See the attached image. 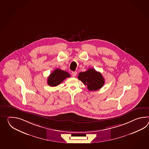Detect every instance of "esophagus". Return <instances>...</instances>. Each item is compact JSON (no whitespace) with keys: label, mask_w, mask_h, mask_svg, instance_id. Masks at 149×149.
Returning a JSON list of instances; mask_svg holds the SVG:
<instances>
[{"label":"esophagus","mask_w":149,"mask_h":149,"mask_svg":"<svg viewBox=\"0 0 149 149\" xmlns=\"http://www.w3.org/2000/svg\"><path fill=\"white\" fill-rule=\"evenodd\" d=\"M76 74H77V72H73L72 73V76H73V77H75L76 75Z\"/></svg>","instance_id":"34e87169"}]
</instances>
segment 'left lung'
<instances>
[{"instance_id":"8db88e82","label":"left lung","mask_w":149,"mask_h":149,"mask_svg":"<svg viewBox=\"0 0 149 149\" xmlns=\"http://www.w3.org/2000/svg\"><path fill=\"white\" fill-rule=\"evenodd\" d=\"M78 79L86 86L89 91L100 89L105 83L102 74L93 68H89L84 72L79 73Z\"/></svg>"}]
</instances>
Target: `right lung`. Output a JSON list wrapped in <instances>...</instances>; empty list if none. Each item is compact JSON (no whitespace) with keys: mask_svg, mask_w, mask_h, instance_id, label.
Masks as SVG:
<instances>
[{"mask_svg":"<svg viewBox=\"0 0 149 149\" xmlns=\"http://www.w3.org/2000/svg\"><path fill=\"white\" fill-rule=\"evenodd\" d=\"M70 74L66 71L56 69L50 74L47 79V84L51 86H56L63 82L67 77H70Z\"/></svg>","mask_w":149,"mask_h":149,"instance_id":"obj_1","label":"right lung"}]
</instances>
